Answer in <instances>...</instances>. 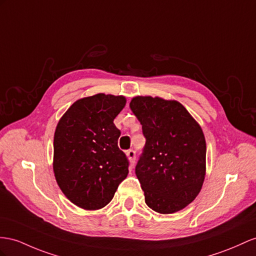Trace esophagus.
I'll list each match as a JSON object with an SVG mask.
<instances>
[{
  "mask_svg": "<svg viewBox=\"0 0 256 256\" xmlns=\"http://www.w3.org/2000/svg\"><path fill=\"white\" fill-rule=\"evenodd\" d=\"M126 156H128V160H130V166H134V164H135V152H134V150H132V149L128 150V152H126Z\"/></svg>",
  "mask_w": 256,
  "mask_h": 256,
  "instance_id": "esophagus-1",
  "label": "esophagus"
}]
</instances>
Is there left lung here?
Returning <instances> with one entry per match:
<instances>
[{
  "label": "left lung",
  "mask_w": 256,
  "mask_h": 256,
  "mask_svg": "<svg viewBox=\"0 0 256 256\" xmlns=\"http://www.w3.org/2000/svg\"><path fill=\"white\" fill-rule=\"evenodd\" d=\"M130 107L146 137L135 168L146 204L161 214L180 211L196 199L204 182L202 128L178 100L136 96Z\"/></svg>",
  "instance_id": "1"
}]
</instances>
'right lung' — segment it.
I'll return each instance as SVG.
<instances>
[{
	"label": "right lung",
	"mask_w": 256,
	"mask_h": 256,
	"mask_svg": "<svg viewBox=\"0 0 256 256\" xmlns=\"http://www.w3.org/2000/svg\"><path fill=\"white\" fill-rule=\"evenodd\" d=\"M126 98L104 93L83 97L58 121L53 170L58 186L76 206L94 211L112 200L128 174L126 156L118 147L114 118Z\"/></svg>",
	"instance_id": "1"
}]
</instances>
